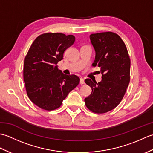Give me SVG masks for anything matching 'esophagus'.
<instances>
[{
	"label": "esophagus",
	"mask_w": 153,
	"mask_h": 153,
	"mask_svg": "<svg viewBox=\"0 0 153 153\" xmlns=\"http://www.w3.org/2000/svg\"><path fill=\"white\" fill-rule=\"evenodd\" d=\"M80 84L81 85H83V84H85V82H84V79L83 78H80Z\"/></svg>",
	"instance_id": "1"
}]
</instances>
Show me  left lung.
I'll list each match as a JSON object with an SVG mask.
<instances>
[{
  "label": "left lung",
  "mask_w": 153,
  "mask_h": 153,
  "mask_svg": "<svg viewBox=\"0 0 153 153\" xmlns=\"http://www.w3.org/2000/svg\"><path fill=\"white\" fill-rule=\"evenodd\" d=\"M90 40L96 53L93 66L100 68L102 81L85 80L92 89L85 102L91 112L103 114L115 108L125 95L130 81V58L124 42L115 33H93Z\"/></svg>",
  "instance_id": "1"
}]
</instances>
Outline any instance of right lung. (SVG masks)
<instances>
[{
  "instance_id": "right-lung-1",
  "label": "right lung",
  "mask_w": 153,
  "mask_h": 153,
  "mask_svg": "<svg viewBox=\"0 0 153 153\" xmlns=\"http://www.w3.org/2000/svg\"><path fill=\"white\" fill-rule=\"evenodd\" d=\"M76 38L72 35L45 33L31 44L24 63V80L31 101L45 110L57 109L71 91L78 85L76 75H65L58 69L65 51Z\"/></svg>"
}]
</instances>
